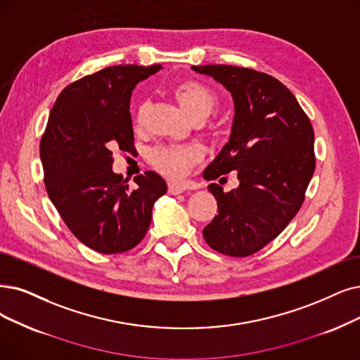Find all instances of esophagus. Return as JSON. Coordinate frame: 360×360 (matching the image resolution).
Returning a JSON list of instances; mask_svg holds the SVG:
<instances>
[{
    "instance_id": "34e87169",
    "label": "esophagus",
    "mask_w": 360,
    "mask_h": 360,
    "mask_svg": "<svg viewBox=\"0 0 360 360\" xmlns=\"http://www.w3.org/2000/svg\"><path fill=\"white\" fill-rule=\"evenodd\" d=\"M184 184H179V183H168V192L171 195H179L181 192H184Z\"/></svg>"
}]
</instances>
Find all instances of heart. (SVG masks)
Returning <instances> with one entry per match:
<instances>
[{
	"label": "heart",
	"mask_w": 360,
	"mask_h": 360,
	"mask_svg": "<svg viewBox=\"0 0 360 360\" xmlns=\"http://www.w3.org/2000/svg\"><path fill=\"white\" fill-rule=\"evenodd\" d=\"M174 96L183 110L189 115L195 122L205 121L219 105V98L208 85L188 79L177 84L174 87ZM149 108V100L139 102L134 113L136 124H140L145 118ZM152 165L169 179H180L199 161V152L193 148H179V146H161L150 152Z\"/></svg>",
	"instance_id": "1"
}]
</instances>
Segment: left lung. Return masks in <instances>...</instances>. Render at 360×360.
<instances>
[{"instance_id": "8db88e82", "label": "left lung", "mask_w": 360, "mask_h": 360, "mask_svg": "<svg viewBox=\"0 0 360 360\" xmlns=\"http://www.w3.org/2000/svg\"><path fill=\"white\" fill-rule=\"evenodd\" d=\"M192 69L223 84L235 103L229 141L204 179L221 181L236 171L239 186L230 192L208 186L219 215L202 235L214 251L248 257L275 239L304 202L316 165L313 127L294 94L264 72L230 65Z\"/></svg>"}]
</instances>
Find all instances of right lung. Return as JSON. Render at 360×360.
I'll return each mask as SVG.
<instances>
[{"mask_svg": "<svg viewBox=\"0 0 360 360\" xmlns=\"http://www.w3.org/2000/svg\"><path fill=\"white\" fill-rule=\"evenodd\" d=\"M160 69L117 65L69 84L41 137L49 198L75 238L97 252L134 248L150 226L155 200L167 192L153 171L134 177L133 189L112 171L113 149H134L131 93Z\"/></svg>", "mask_w": 360, "mask_h": 360, "instance_id": "right-lung-1", "label": "right lung"}]
</instances>
